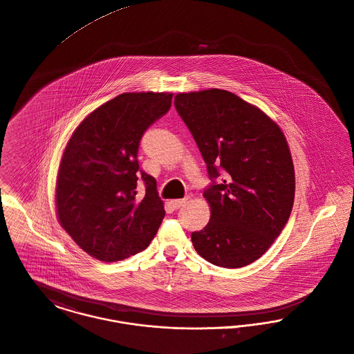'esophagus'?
I'll list each match as a JSON object with an SVG mask.
<instances>
[{
	"label": "esophagus",
	"instance_id": "34e87169",
	"mask_svg": "<svg viewBox=\"0 0 354 354\" xmlns=\"http://www.w3.org/2000/svg\"><path fill=\"white\" fill-rule=\"evenodd\" d=\"M188 198H183V199H175V201H171V205L174 208H180L182 206H185L187 203Z\"/></svg>",
	"mask_w": 354,
	"mask_h": 354
}]
</instances>
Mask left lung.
I'll use <instances>...</instances> for the list:
<instances>
[{"instance_id": "1", "label": "left lung", "mask_w": 354, "mask_h": 354, "mask_svg": "<svg viewBox=\"0 0 354 354\" xmlns=\"http://www.w3.org/2000/svg\"><path fill=\"white\" fill-rule=\"evenodd\" d=\"M174 104L212 182L203 192L209 222L191 234L192 245L215 266H248L290 216L295 176L286 138L266 113L229 91L179 93Z\"/></svg>"}]
</instances>
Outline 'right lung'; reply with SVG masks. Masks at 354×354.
I'll return each mask as SVG.
<instances>
[{
    "instance_id": "1",
    "label": "right lung",
    "mask_w": 354,
    "mask_h": 354,
    "mask_svg": "<svg viewBox=\"0 0 354 354\" xmlns=\"http://www.w3.org/2000/svg\"><path fill=\"white\" fill-rule=\"evenodd\" d=\"M172 93H122L89 113L64 149L57 218L91 257L116 262L147 249L165 218L153 176L139 168L147 128L166 115ZM147 186L137 195V182Z\"/></svg>"
}]
</instances>
